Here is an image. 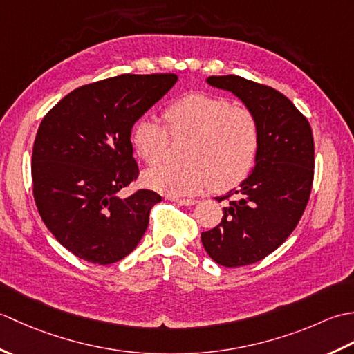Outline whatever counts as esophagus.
<instances>
[{
	"instance_id": "esophagus-1",
	"label": "esophagus",
	"mask_w": 354,
	"mask_h": 354,
	"mask_svg": "<svg viewBox=\"0 0 354 354\" xmlns=\"http://www.w3.org/2000/svg\"><path fill=\"white\" fill-rule=\"evenodd\" d=\"M171 202H176L178 205H184V207H192L196 205L198 201L196 199H179V198H170Z\"/></svg>"
}]
</instances>
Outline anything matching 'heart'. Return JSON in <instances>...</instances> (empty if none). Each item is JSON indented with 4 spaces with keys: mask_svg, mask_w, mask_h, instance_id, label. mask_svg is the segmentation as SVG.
Returning <instances> with one entry per match:
<instances>
[{
    "mask_svg": "<svg viewBox=\"0 0 354 354\" xmlns=\"http://www.w3.org/2000/svg\"><path fill=\"white\" fill-rule=\"evenodd\" d=\"M167 129L156 120L142 118L132 131V145L149 165L160 162L171 137H190L185 165L164 164L149 170L145 183L170 196L194 194L212 184L228 190L248 176L260 145L254 112L221 95L189 94L164 111Z\"/></svg>",
    "mask_w": 354,
    "mask_h": 354,
    "instance_id": "b5f03b06",
    "label": "heart"
}]
</instances>
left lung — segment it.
Here are the masks:
<instances>
[{"label":"left lung","instance_id":"left-lung-1","mask_svg":"<svg viewBox=\"0 0 354 354\" xmlns=\"http://www.w3.org/2000/svg\"><path fill=\"white\" fill-rule=\"evenodd\" d=\"M207 84L239 97L259 122L260 145L252 173L228 201L222 222L201 234L202 245L225 268L252 265L274 252L295 230L310 198L315 167L312 127L277 89L234 74Z\"/></svg>","mask_w":354,"mask_h":354}]
</instances>
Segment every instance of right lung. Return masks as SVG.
I'll return each instance as SVG.
<instances>
[{"instance_id":"1","label":"right lung","mask_w":354,"mask_h":354,"mask_svg":"<svg viewBox=\"0 0 354 354\" xmlns=\"http://www.w3.org/2000/svg\"><path fill=\"white\" fill-rule=\"evenodd\" d=\"M176 74H122L74 89L37 129L33 196L51 234L76 257L111 265L131 254L161 196L118 193L138 178L135 122L176 84Z\"/></svg>"}]
</instances>
